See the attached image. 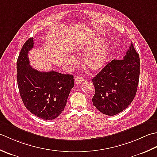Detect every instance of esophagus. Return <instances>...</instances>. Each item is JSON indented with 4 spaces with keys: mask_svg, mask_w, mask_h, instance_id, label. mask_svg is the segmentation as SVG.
Wrapping results in <instances>:
<instances>
[{
    "mask_svg": "<svg viewBox=\"0 0 157 157\" xmlns=\"http://www.w3.org/2000/svg\"><path fill=\"white\" fill-rule=\"evenodd\" d=\"M83 78L81 77V76H76L75 79V83L76 85H78L81 84V83L83 81Z\"/></svg>",
    "mask_w": 157,
    "mask_h": 157,
    "instance_id": "obj_1",
    "label": "esophagus"
}]
</instances>
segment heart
I'll return each mask as SVG.
<instances>
[{
    "label": "heart",
    "mask_w": 157,
    "mask_h": 157,
    "mask_svg": "<svg viewBox=\"0 0 157 157\" xmlns=\"http://www.w3.org/2000/svg\"><path fill=\"white\" fill-rule=\"evenodd\" d=\"M95 40L81 43L76 47L77 53L85 54L83 57V64L91 72H97L101 70L107 62L109 49L107 44L98 45Z\"/></svg>",
    "instance_id": "obj_1"
}]
</instances>
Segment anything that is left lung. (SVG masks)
<instances>
[{
    "mask_svg": "<svg viewBox=\"0 0 157 157\" xmlns=\"http://www.w3.org/2000/svg\"><path fill=\"white\" fill-rule=\"evenodd\" d=\"M140 57L132 42L123 59H113L92 78L93 104L104 114L114 116L129 106L136 96L140 78Z\"/></svg>",
    "mask_w": 157,
    "mask_h": 157,
    "instance_id": "8db88e82",
    "label": "left lung"
}]
</instances>
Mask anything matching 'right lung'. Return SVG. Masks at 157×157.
Here are the masks:
<instances>
[{
    "label": "right lung",
    "mask_w": 157,
    "mask_h": 157,
    "mask_svg": "<svg viewBox=\"0 0 157 157\" xmlns=\"http://www.w3.org/2000/svg\"><path fill=\"white\" fill-rule=\"evenodd\" d=\"M33 46V38H30L18 57L19 91L24 105L31 113L44 120H53L64 110L70 90L74 87V76L54 70L40 72L33 68L28 53Z\"/></svg>",
    "instance_id": "obj_1"
}]
</instances>
